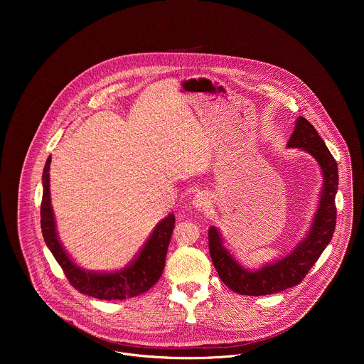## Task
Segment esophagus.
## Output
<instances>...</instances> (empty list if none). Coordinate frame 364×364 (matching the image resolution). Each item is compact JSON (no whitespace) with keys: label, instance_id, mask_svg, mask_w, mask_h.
Listing matches in <instances>:
<instances>
[{"label":"esophagus","instance_id":"esophagus-1","mask_svg":"<svg viewBox=\"0 0 364 364\" xmlns=\"http://www.w3.org/2000/svg\"><path fill=\"white\" fill-rule=\"evenodd\" d=\"M192 205L196 208H205L208 205V196L203 192H199L193 196Z\"/></svg>","mask_w":364,"mask_h":364}]
</instances>
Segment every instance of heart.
<instances>
[{"label": "heart", "mask_w": 364, "mask_h": 364, "mask_svg": "<svg viewBox=\"0 0 364 364\" xmlns=\"http://www.w3.org/2000/svg\"><path fill=\"white\" fill-rule=\"evenodd\" d=\"M162 188H164V182H161V183H159V185H158V189H159V191H161V189H162Z\"/></svg>", "instance_id": "1"}]
</instances>
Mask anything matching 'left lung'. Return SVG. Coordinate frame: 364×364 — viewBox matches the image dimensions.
I'll return each mask as SVG.
<instances>
[{"label": "left lung", "mask_w": 364, "mask_h": 364, "mask_svg": "<svg viewBox=\"0 0 364 364\" xmlns=\"http://www.w3.org/2000/svg\"><path fill=\"white\" fill-rule=\"evenodd\" d=\"M287 147L310 153L319 164L322 172L321 198L307 237L284 258L266 263L257 270H248L227 251L220 231L215 227L208 228V250L213 264L221 282L238 294L266 296L297 286L332 240L336 225L338 164L315 127L303 116L296 120V127Z\"/></svg>", "instance_id": "1"}]
</instances>
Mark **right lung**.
I'll list each match as a JSON object with an SVG mask.
<instances>
[{"label":"right lung","mask_w":364,"mask_h":364,"mask_svg":"<svg viewBox=\"0 0 364 364\" xmlns=\"http://www.w3.org/2000/svg\"><path fill=\"white\" fill-rule=\"evenodd\" d=\"M50 162L48 158L43 169V198L41 206L42 234L53 257L61 266L68 282L80 293L100 300H124L137 297L149 291L162 274L168 245L175 225V215L171 213L161 220L151 232L150 238L136 257L126 267L117 272L100 273L84 270L77 266L63 248L54 223L50 203Z\"/></svg>","instance_id":"1"}]
</instances>
